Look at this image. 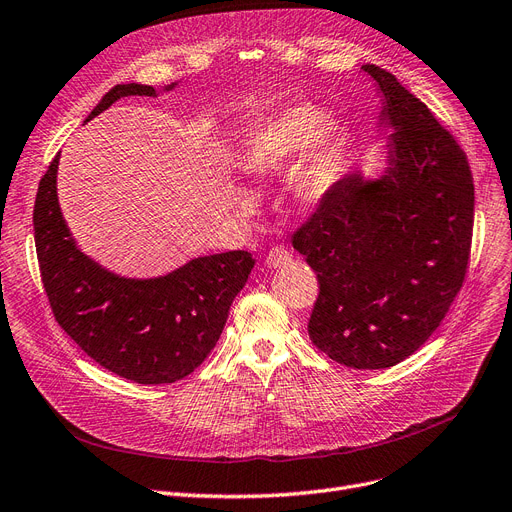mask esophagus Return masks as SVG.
Wrapping results in <instances>:
<instances>
[{"label": "esophagus", "mask_w": 512, "mask_h": 512, "mask_svg": "<svg viewBox=\"0 0 512 512\" xmlns=\"http://www.w3.org/2000/svg\"><path fill=\"white\" fill-rule=\"evenodd\" d=\"M292 260V254L288 250L279 248V245H275V248L269 250L267 258H264V264H267L269 269H279V267H285Z\"/></svg>", "instance_id": "1"}]
</instances>
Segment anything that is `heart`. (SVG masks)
Here are the masks:
<instances>
[{"instance_id":"obj_1","label":"heart","mask_w":512,"mask_h":512,"mask_svg":"<svg viewBox=\"0 0 512 512\" xmlns=\"http://www.w3.org/2000/svg\"><path fill=\"white\" fill-rule=\"evenodd\" d=\"M344 136L327 124L325 113L300 102L283 109L243 136L235 168L252 178H273L292 166V193L302 206H317L330 193L342 172Z\"/></svg>"}]
</instances>
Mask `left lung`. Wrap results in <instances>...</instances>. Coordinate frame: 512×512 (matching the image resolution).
Instances as JSON below:
<instances>
[{"mask_svg": "<svg viewBox=\"0 0 512 512\" xmlns=\"http://www.w3.org/2000/svg\"><path fill=\"white\" fill-rule=\"evenodd\" d=\"M391 128L386 170L346 174L294 233L317 273L309 336L355 370H384L416 353L449 311L468 269L475 185L468 159L393 73L361 67Z\"/></svg>", "mask_w": 512, "mask_h": 512, "instance_id": "8db88e82", "label": "left lung"}]
</instances>
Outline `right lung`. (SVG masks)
I'll list each match as a JSON object with an SVG mask.
<instances>
[{"label":"right lung","mask_w":512,"mask_h":512,"mask_svg":"<svg viewBox=\"0 0 512 512\" xmlns=\"http://www.w3.org/2000/svg\"><path fill=\"white\" fill-rule=\"evenodd\" d=\"M176 86L174 81L163 90ZM124 96H157V90L117 84L86 121ZM58 159L60 153L39 180L33 210L39 271L58 325L88 357L126 380L168 384L189 376L216 346L254 269L252 254L199 256L153 279L115 275L71 237L56 195Z\"/></svg>","instance_id":"1"}]
</instances>
